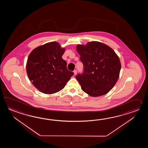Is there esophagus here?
<instances>
[{"label":"esophagus","mask_w":148,"mask_h":148,"mask_svg":"<svg viewBox=\"0 0 148 148\" xmlns=\"http://www.w3.org/2000/svg\"><path fill=\"white\" fill-rule=\"evenodd\" d=\"M73 73H74V75H77V71L76 70H75L73 71Z\"/></svg>","instance_id":"34e87169"}]
</instances>
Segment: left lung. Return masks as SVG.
I'll use <instances>...</instances> for the list:
<instances>
[{
	"label": "left lung",
	"instance_id": "left-lung-1",
	"mask_svg": "<svg viewBox=\"0 0 148 148\" xmlns=\"http://www.w3.org/2000/svg\"><path fill=\"white\" fill-rule=\"evenodd\" d=\"M77 50L84 65V71L75 78L83 91L92 97L106 94L116 83L121 64L114 51L97 41L86 45L78 44Z\"/></svg>",
	"mask_w": 148,
	"mask_h": 148
}]
</instances>
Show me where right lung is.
Here are the masks:
<instances>
[{
  "label": "right lung",
  "instance_id": "obj_1",
  "mask_svg": "<svg viewBox=\"0 0 148 148\" xmlns=\"http://www.w3.org/2000/svg\"><path fill=\"white\" fill-rule=\"evenodd\" d=\"M65 49L57 42L38 47L29 54L26 63L28 78L38 90L52 94L62 90L73 73L62 58Z\"/></svg>",
  "mask_w": 148,
  "mask_h": 148
}]
</instances>
